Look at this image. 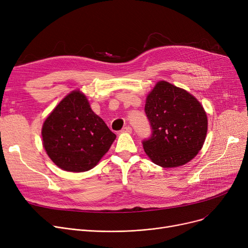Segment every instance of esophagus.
Returning <instances> with one entry per match:
<instances>
[{"instance_id": "obj_1", "label": "esophagus", "mask_w": 248, "mask_h": 248, "mask_svg": "<svg viewBox=\"0 0 248 248\" xmlns=\"http://www.w3.org/2000/svg\"><path fill=\"white\" fill-rule=\"evenodd\" d=\"M132 131H133V128H132L131 126H129V125H126V126H124V127L122 129V133H128V134H131Z\"/></svg>"}]
</instances>
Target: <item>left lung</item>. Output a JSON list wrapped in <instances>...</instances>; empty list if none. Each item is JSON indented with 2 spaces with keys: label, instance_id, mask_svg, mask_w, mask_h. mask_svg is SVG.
Wrapping results in <instances>:
<instances>
[{
  "label": "left lung",
  "instance_id": "1",
  "mask_svg": "<svg viewBox=\"0 0 248 248\" xmlns=\"http://www.w3.org/2000/svg\"><path fill=\"white\" fill-rule=\"evenodd\" d=\"M145 112L152 135L142 140L146 154L164 168L182 166L201 150L207 134V115L200 102L186 90L167 81L155 84Z\"/></svg>",
  "mask_w": 248,
  "mask_h": 248
}]
</instances>
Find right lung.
<instances>
[{"mask_svg":"<svg viewBox=\"0 0 248 248\" xmlns=\"http://www.w3.org/2000/svg\"><path fill=\"white\" fill-rule=\"evenodd\" d=\"M115 138L78 90L60 101L42 127L47 155L59 168L69 172L93 169Z\"/></svg>","mask_w":248,"mask_h":248,"instance_id":"obj_1","label":"right lung"}]
</instances>
